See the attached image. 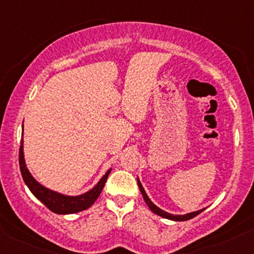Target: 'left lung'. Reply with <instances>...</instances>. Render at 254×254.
Here are the masks:
<instances>
[{
  "mask_svg": "<svg viewBox=\"0 0 254 254\" xmlns=\"http://www.w3.org/2000/svg\"><path fill=\"white\" fill-rule=\"evenodd\" d=\"M137 185H138V188H140V190H141L142 196H143V199H144V201H146V204L148 205V207L150 208V211H152V212H154L155 214H158V216L164 217V218L171 219V221L183 222V221H188V219L194 218L195 216H197V214L201 213L202 211H204V210H199V211H195V212L187 213V214H171V213H168V212H165V211L161 210V208H159L158 206H155L152 201H150L148 195H147L146 191H144L143 187H142L140 180H138V178H137Z\"/></svg>",
  "mask_w": 254,
  "mask_h": 254,
  "instance_id": "8db88e82",
  "label": "left lung"
}]
</instances>
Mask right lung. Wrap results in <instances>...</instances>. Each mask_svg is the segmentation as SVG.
I'll use <instances>...</instances> for the list:
<instances>
[{
	"label": "right lung",
	"mask_w": 254,
	"mask_h": 254,
	"mask_svg": "<svg viewBox=\"0 0 254 254\" xmlns=\"http://www.w3.org/2000/svg\"><path fill=\"white\" fill-rule=\"evenodd\" d=\"M19 165H20V172L25 185L29 187L31 193L35 195L41 202H43L52 212L58 214L77 213L90 207V206L96 201L100 193H101L102 189H104L106 181H107L108 175H110L111 172V170H108V171L104 175V177L99 181V183H97L93 189L86 191L85 194L78 195V196H67V195L59 194L57 193V191H53L50 190V189L46 188V187L40 185V183L31 176V174H30L29 170H27L26 165H25L23 141H21L20 149H19Z\"/></svg>",
	"instance_id": "obj_1"
}]
</instances>
